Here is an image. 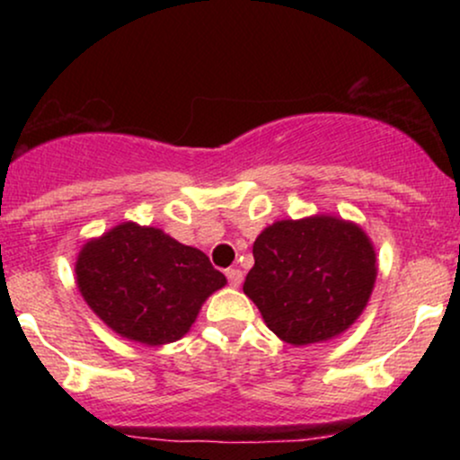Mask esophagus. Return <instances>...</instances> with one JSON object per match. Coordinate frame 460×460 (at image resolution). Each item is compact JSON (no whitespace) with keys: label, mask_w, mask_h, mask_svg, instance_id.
Segmentation results:
<instances>
[{"label":"esophagus","mask_w":460,"mask_h":460,"mask_svg":"<svg viewBox=\"0 0 460 460\" xmlns=\"http://www.w3.org/2000/svg\"><path fill=\"white\" fill-rule=\"evenodd\" d=\"M242 279H244V274H242L240 268H229L226 270V281H229L231 288H240Z\"/></svg>","instance_id":"obj_1"}]
</instances>
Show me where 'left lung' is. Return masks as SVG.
Segmentation results:
<instances>
[{"label": "left lung", "instance_id": "1", "mask_svg": "<svg viewBox=\"0 0 460 460\" xmlns=\"http://www.w3.org/2000/svg\"><path fill=\"white\" fill-rule=\"evenodd\" d=\"M244 294L292 346L332 340L355 324L376 281L366 231L337 216L277 220L252 244Z\"/></svg>", "mask_w": 460, "mask_h": 460}]
</instances>
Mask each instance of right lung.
Returning a JSON list of instances; mask_svg holds the SVG:
<instances>
[{"mask_svg":"<svg viewBox=\"0 0 460 460\" xmlns=\"http://www.w3.org/2000/svg\"><path fill=\"white\" fill-rule=\"evenodd\" d=\"M75 279L88 307L110 329L146 346L186 335L200 305L226 283L199 248L136 223H120L86 242Z\"/></svg>","mask_w":460,"mask_h":460,"instance_id":"right-lung-1","label":"right lung"}]
</instances>
